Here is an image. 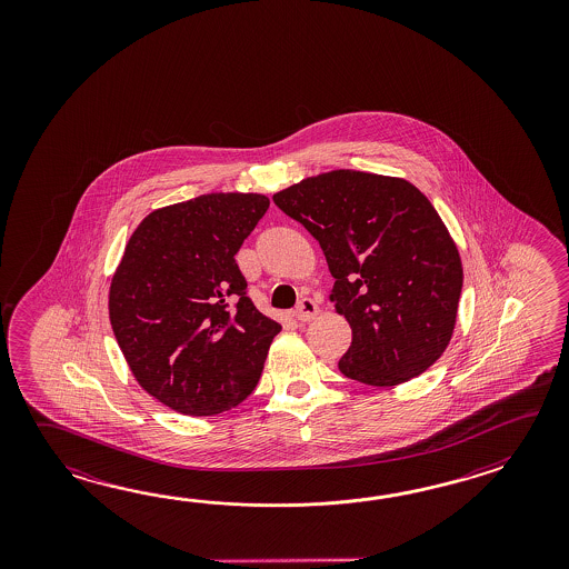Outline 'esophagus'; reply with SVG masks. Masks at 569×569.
<instances>
[{
	"mask_svg": "<svg viewBox=\"0 0 569 569\" xmlns=\"http://www.w3.org/2000/svg\"><path fill=\"white\" fill-rule=\"evenodd\" d=\"M317 313H319V305H317L313 299H309V297L301 299V302H299L297 309H295V317H297L299 321H313L315 315Z\"/></svg>",
	"mask_w": 569,
	"mask_h": 569,
	"instance_id": "obj_1",
	"label": "esophagus"
}]
</instances>
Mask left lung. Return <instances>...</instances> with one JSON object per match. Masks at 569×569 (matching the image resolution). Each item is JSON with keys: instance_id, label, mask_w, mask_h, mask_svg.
I'll return each instance as SVG.
<instances>
[{"instance_id": "obj_1", "label": "left lung", "mask_w": 569, "mask_h": 569, "mask_svg": "<svg viewBox=\"0 0 569 569\" xmlns=\"http://www.w3.org/2000/svg\"><path fill=\"white\" fill-rule=\"evenodd\" d=\"M326 254L331 301L351 327L341 375L395 387L448 348L460 302L461 260L436 207L402 179L333 170L272 197Z\"/></svg>"}]
</instances>
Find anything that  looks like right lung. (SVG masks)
Returning a JSON list of instances; mask_svg holds the SVG:
<instances>
[{
	"mask_svg": "<svg viewBox=\"0 0 569 569\" xmlns=\"http://www.w3.org/2000/svg\"><path fill=\"white\" fill-rule=\"evenodd\" d=\"M268 197L211 193L152 211L126 246L109 289V321L148 395L209 417L254 390L280 331L248 297L236 254Z\"/></svg>",
	"mask_w": 569,
	"mask_h": 569,
	"instance_id": "1",
	"label": "right lung"
}]
</instances>
